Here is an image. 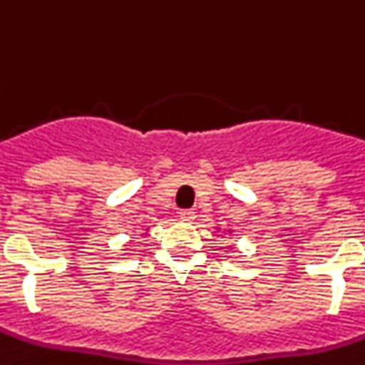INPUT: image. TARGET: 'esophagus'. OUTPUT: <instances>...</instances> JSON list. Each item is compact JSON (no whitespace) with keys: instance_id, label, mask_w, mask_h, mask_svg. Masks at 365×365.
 I'll return each mask as SVG.
<instances>
[{"instance_id":"1","label":"esophagus","mask_w":365,"mask_h":365,"mask_svg":"<svg viewBox=\"0 0 365 365\" xmlns=\"http://www.w3.org/2000/svg\"><path fill=\"white\" fill-rule=\"evenodd\" d=\"M179 216H180V220H182V222H194V220H195L194 210H180Z\"/></svg>"}]
</instances>
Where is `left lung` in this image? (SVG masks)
Listing matches in <instances>:
<instances>
[{
    "label": "left lung",
    "mask_w": 365,
    "mask_h": 365,
    "mask_svg": "<svg viewBox=\"0 0 365 365\" xmlns=\"http://www.w3.org/2000/svg\"><path fill=\"white\" fill-rule=\"evenodd\" d=\"M216 231H220V227H216ZM224 233H225V235H231V233H233V230H231V227H225Z\"/></svg>",
    "instance_id": "obj_1"
}]
</instances>
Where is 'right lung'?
Returning a JSON list of instances; mask_svg holds the SVG:
<instances>
[{"mask_svg": "<svg viewBox=\"0 0 365 365\" xmlns=\"http://www.w3.org/2000/svg\"><path fill=\"white\" fill-rule=\"evenodd\" d=\"M145 231H149V227H147V230H145Z\"/></svg>", "mask_w": 365, "mask_h": 365, "instance_id": "1", "label": "right lung"}]
</instances>
